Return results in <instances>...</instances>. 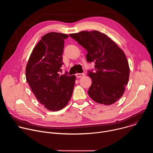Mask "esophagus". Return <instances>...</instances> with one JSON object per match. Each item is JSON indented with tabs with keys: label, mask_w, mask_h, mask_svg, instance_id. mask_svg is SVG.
I'll return each instance as SVG.
<instances>
[{
	"label": "esophagus",
	"mask_w": 153,
	"mask_h": 153,
	"mask_svg": "<svg viewBox=\"0 0 153 153\" xmlns=\"http://www.w3.org/2000/svg\"><path fill=\"white\" fill-rule=\"evenodd\" d=\"M84 76H85L84 73H77V74H76V76L77 78H80V77Z\"/></svg>",
	"instance_id": "obj_1"
}]
</instances>
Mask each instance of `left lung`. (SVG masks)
<instances>
[{
	"instance_id": "8db88e82",
	"label": "left lung",
	"mask_w": 153,
	"mask_h": 153,
	"mask_svg": "<svg viewBox=\"0 0 153 153\" xmlns=\"http://www.w3.org/2000/svg\"><path fill=\"white\" fill-rule=\"evenodd\" d=\"M88 52L86 60L94 62L95 71H88L92 80L88 94L96 102L111 105L123 94L129 68L123 51L106 34L98 31L70 34Z\"/></svg>"
}]
</instances>
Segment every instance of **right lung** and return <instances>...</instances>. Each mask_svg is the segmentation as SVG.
Here are the masks:
<instances>
[{"label":"right lung","instance_id":"1","mask_svg":"<svg viewBox=\"0 0 153 153\" xmlns=\"http://www.w3.org/2000/svg\"><path fill=\"white\" fill-rule=\"evenodd\" d=\"M68 36L51 32L33 49L26 67V79L37 99L50 111L62 110L70 101L76 76L60 75L64 40Z\"/></svg>","mask_w":153,"mask_h":153}]
</instances>
